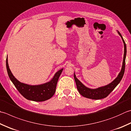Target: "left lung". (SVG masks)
<instances>
[{
  "instance_id": "8db88e82",
  "label": "left lung",
  "mask_w": 131,
  "mask_h": 131,
  "mask_svg": "<svg viewBox=\"0 0 131 131\" xmlns=\"http://www.w3.org/2000/svg\"><path fill=\"white\" fill-rule=\"evenodd\" d=\"M120 37H122L123 41L124 43V57H123V66L121 71L119 74L118 76L115 80L112 82L111 83L107 86L103 87H101L96 89H90L89 88H86L83 84L78 79L76 78L75 73L74 74V78L75 79L77 88L79 93H80L83 96L87 98L92 99H101L106 98L108 95L114 90V89L116 88V86L119 83L120 81L123 77L124 71H125V57H126L127 54V48L126 44H125L124 40L123 38L122 35L120 33L117 31Z\"/></svg>"
}]
</instances>
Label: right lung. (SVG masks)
Wrapping results in <instances>:
<instances>
[{"label": "right lung", "instance_id": "1", "mask_svg": "<svg viewBox=\"0 0 131 131\" xmlns=\"http://www.w3.org/2000/svg\"><path fill=\"white\" fill-rule=\"evenodd\" d=\"M6 68L8 76L19 93L28 100L36 102H42L50 99L54 95L57 83L63 69L55 74L53 79L49 82L40 85L32 86L21 83L15 78L9 68L8 58H6Z\"/></svg>", "mask_w": 131, "mask_h": 131}]
</instances>
